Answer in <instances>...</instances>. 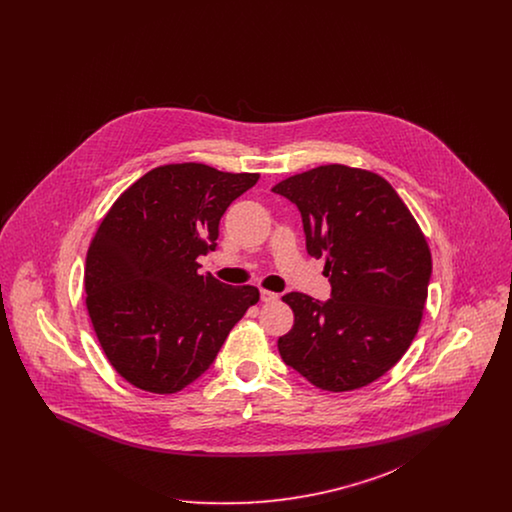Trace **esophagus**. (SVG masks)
I'll list each match as a JSON object with an SVG mask.
<instances>
[{"label": "esophagus", "mask_w": 512, "mask_h": 512, "mask_svg": "<svg viewBox=\"0 0 512 512\" xmlns=\"http://www.w3.org/2000/svg\"><path fill=\"white\" fill-rule=\"evenodd\" d=\"M261 301H265V303L278 301V293L268 292V290H261Z\"/></svg>", "instance_id": "34e87169"}]
</instances>
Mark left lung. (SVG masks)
<instances>
[{"label":"left lung","instance_id":"obj_1","mask_svg":"<svg viewBox=\"0 0 512 512\" xmlns=\"http://www.w3.org/2000/svg\"><path fill=\"white\" fill-rule=\"evenodd\" d=\"M297 205L307 251L324 257L332 297H282L293 326L278 340L284 363L320 390H359L384 376L418 332L432 253L418 222L376 172L322 165L278 182Z\"/></svg>","mask_w":512,"mask_h":512}]
</instances>
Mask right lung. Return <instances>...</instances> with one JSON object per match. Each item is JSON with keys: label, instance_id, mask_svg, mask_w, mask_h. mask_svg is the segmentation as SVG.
I'll return each mask as SVG.
<instances>
[{"label": "right lung", "instance_id": "obj_1", "mask_svg": "<svg viewBox=\"0 0 512 512\" xmlns=\"http://www.w3.org/2000/svg\"><path fill=\"white\" fill-rule=\"evenodd\" d=\"M257 180L203 163L161 165L101 220L86 255V309L107 361L134 388L190 386L259 301L255 286L197 272V257L217 247L220 217Z\"/></svg>", "mask_w": 512, "mask_h": 512}]
</instances>
